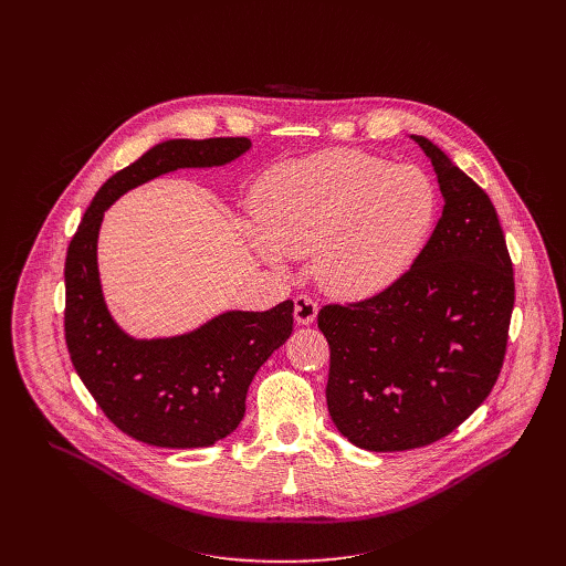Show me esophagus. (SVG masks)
I'll list each match as a JSON object with an SVG mask.
<instances>
[{"label":"esophagus","instance_id":"esophagus-1","mask_svg":"<svg viewBox=\"0 0 566 566\" xmlns=\"http://www.w3.org/2000/svg\"><path fill=\"white\" fill-rule=\"evenodd\" d=\"M293 315L297 319V325H311L317 315V302H313L308 295H297L293 304Z\"/></svg>","mask_w":566,"mask_h":566}]
</instances>
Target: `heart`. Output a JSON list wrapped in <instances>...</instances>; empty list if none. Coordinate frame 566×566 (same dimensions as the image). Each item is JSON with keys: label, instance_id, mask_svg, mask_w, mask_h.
I'll use <instances>...</instances> for the list:
<instances>
[{"label": "heart", "instance_id": "1", "mask_svg": "<svg viewBox=\"0 0 566 566\" xmlns=\"http://www.w3.org/2000/svg\"><path fill=\"white\" fill-rule=\"evenodd\" d=\"M251 244L271 266L313 253V277L338 297H369L415 264L437 190L415 166L332 149L271 168L251 195Z\"/></svg>", "mask_w": 566, "mask_h": 566}]
</instances>
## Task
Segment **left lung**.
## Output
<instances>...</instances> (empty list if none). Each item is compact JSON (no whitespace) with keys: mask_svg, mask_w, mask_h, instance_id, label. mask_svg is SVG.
I'll use <instances>...</instances> for the list:
<instances>
[{"mask_svg":"<svg viewBox=\"0 0 566 566\" xmlns=\"http://www.w3.org/2000/svg\"><path fill=\"white\" fill-rule=\"evenodd\" d=\"M443 212L412 269L378 295L327 304V406L354 446L398 452L459 428L491 394L515 304L506 237L489 195L426 136H412Z\"/></svg>","mask_w":566,"mask_h":566,"instance_id":"left-lung-1","label":"left lung"}]
</instances>
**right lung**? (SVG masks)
Here are the masks:
<instances>
[{
	"label": "right lung",
	"mask_w": 566,
	"mask_h": 566,
	"mask_svg": "<svg viewBox=\"0 0 566 566\" xmlns=\"http://www.w3.org/2000/svg\"><path fill=\"white\" fill-rule=\"evenodd\" d=\"M249 138H170L147 149L96 192L64 264V338L71 363L105 417L136 441L208 448L237 430L258 369L293 332V302L269 311H223L195 332L134 338L112 317L98 273V232L125 192L181 168H219Z\"/></svg>",
	"instance_id": "1"
}]
</instances>
